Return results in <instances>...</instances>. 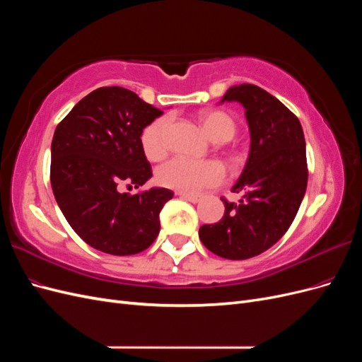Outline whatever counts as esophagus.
<instances>
[{"label": "esophagus", "mask_w": 362, "mask_h": 362, "mask_svg": "<svg viewBox=\"0 0 362 362\" xmlns=\"http://www.w3.org/2000/svg\"><path fill=\"white\" fill-rule=\"evenodd\" d=\"M180 198H182V199H185V201H189V202H192V204H198L199 202V196H194V194H185V193H177Z\"/></svg>", "instance_id": "1"}]
</instances>
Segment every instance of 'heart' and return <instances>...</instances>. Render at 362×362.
<instances>
[{"mask_svg": "<svg viewBox=\"0 0 362 362\" xmlns=\"http://www.w3.org/2000/svg\"><path fill=\"white\" fill-rule=\"evenodd\" d=\"M205 134L216 141H226L235 134L237 125L234 119L221 110H204L198 116ZM168 127L166 117L152 120L141 131L140 141L145 154L151 160H158L166 152L164 131ZM161 185L185 194H196L206 187H214L223 182L225 170L217 161H194L184 157H173L161 164L157 172Z\"/></svg>", "mask_w": 362, "mask_h": 362, "instance_id": "obj_1", "label": "heart"}]
</instances>
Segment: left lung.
Here are the masks:
<instances>
[{"label":"left lung","instance_id":"1","mask_svg":"<svg viewBox=\"0 0 362 362\" xmlns=\"http://www.w3.org/2000/svg\"><path fill=\"white\" fill-rule=\"evenodd\" d=\"M240 103L250 133L245 169L225 204L221 222L202 225L199 238L213 254L228 259L257 257L287 233L306 192L308 169L303 129L288 108L255 84L229 87L223 103Z\"/></svg>","mask_w":362,"mask_h":362}]
</instances>
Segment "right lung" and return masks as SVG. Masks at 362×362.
<instances>
[{"label":"right lung","instance_id":"1","mask_svg":"<svg viewBox=\"0 0 362 362\" xmlns=\"http://www.w3.org/2000/svg\"><path fill=\"white\" fill-rule=\"evenodd\" d=\"M163 112L124 87H100L57 125L51 144V187L63 216L84 242L110 255H134L160 233V211L173 193L139 189L151 177L140 136Z\"/></svg>","mask_w":362,"mask_h":362}]
</instances>
